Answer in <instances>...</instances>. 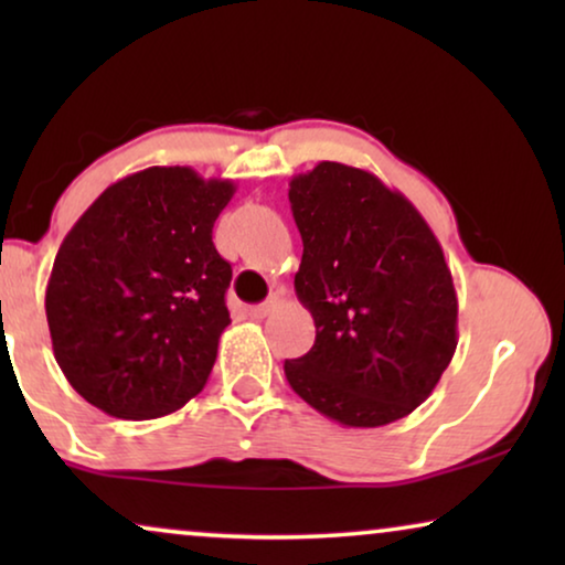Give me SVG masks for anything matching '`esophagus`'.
Masks as SVG:
<instances>
[{
  "instance_id": "34e87169",
  "label": "esophagus",
  "mask_w": 565,
  "mask_h": 565,
  "mask_svg": "<svg viewBox=\"0 0 565 565\" xmlns=\"http://www.w3.org/2000/svg\"><path fill=\"white\" fill-rule=\"evenodd\" d=\"M277 308H280V296H273L269 300H265V303L252 306V308H249V316H252V319H265V316L275 313Z\"/></svg>"
}]
</instances>
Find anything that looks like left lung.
<instances>
[{
  "label": "left lung",
  "instance_id": "obj_1",
  "mask_svg": "<svg viewBox=\"0 0 565 565\" xmlns=\"http://www.w3.org/2000/svg\"><path fill=\"white\" fill-rule=\"evenodd\" d=\"M303 238L298 300L316 342L290 388L344 427H383L429 398L458 347V296L422 213L365 169L321 161L290 180Z\"/></svg>",
  "mask_w": 565,
  "mask_h": 565
}]
</instances>
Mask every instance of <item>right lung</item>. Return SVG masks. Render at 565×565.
Here are the masks:
<instances>
[{
	"label": "right lung",
	"instance_id": "right-lung-1",
	"mask_svg": "<svg viewBox=\"0 0 565 565\" xmlns=\"http://www.w3.org/2000/svg\"><path fill=\"white\" fill-rule=\"evenodd\" d=\"M228 180L149 167L92 203L45 288L53 354L72 388L118 419H157L198 396L231 323V265L213 223Z\"/></svg>",
	"mask_w": 565,
	"mask_h": 565
}]
</instances>
